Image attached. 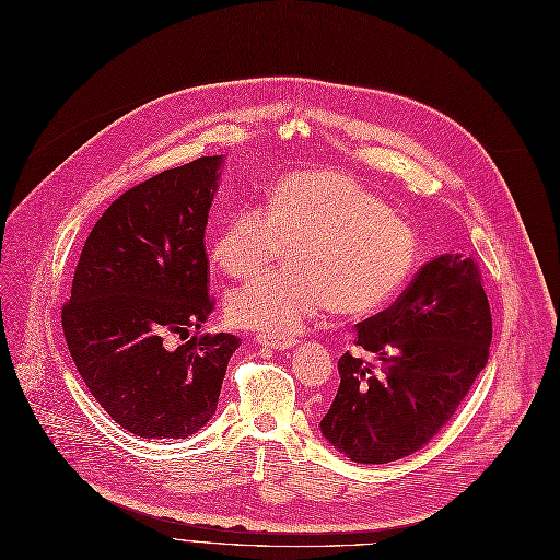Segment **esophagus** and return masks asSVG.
<instances>
[{
	"instance_id": "obj_1",
	"label": "esophagus",
	"mask_w": 560,
	"mask_h": 560,
	"mask_svg": "<svg viewBox=\"0 0 560 560\" xmlns=\"http://www.w3.org/2000/svg\"><path fill=\"white\" fill-rule=\"evenodd\" d=\"M264 349H273V351H287L294 346V337H280V335H257L255 339Z\"/></svg>"
}]
</instances>
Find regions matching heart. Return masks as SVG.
Instances as JSON below:
<instances>
[{
	"mask_svg": "<svg viewBox=\"0 0 560 560\" xmlns=\"http://www.w3.org/2000/svg\"><path fill=\"white\" fill-rule=\"evenodd\" d=\"M289 250L291 269L230 291L234 326L294 335L332 305L343 316L383 310L419 261L417 232L389 205L339 171L282 177L269 205L238 207L223 223L211 257L232 278H253Z\"/></svg>",
	"mask_w": 560,
	"mask_h": 560,
	"instance_id": "obj_1",
	"label": "heart"
}]
</instances>
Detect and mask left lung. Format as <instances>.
Instances as JSON below:
<instances>
[{
  "instance_id": "8db88e82",
  "label": "left lung",
  "mask_w": 560,
  "mask_h": 560,
  "mask_svg": "<svg viewBox=\"0 0 560 560\" xmlns=\"http://www.w3.org/2000/svg\"><path fill=\"white\" fill-rule=\"evenodd\" d=\"M492 314L471 257L423 264L392 307L358 324L355 343L381 371L339 358V389L324 438L353 463L385 465L429 444L488 364Z\"/></svg>"
}]
</instances>
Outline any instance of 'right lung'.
<instances>
[{
  "label": "right lung",
  "instance_id": "right-lung-1",
  "mask_svg": "<svg viewBox=\"0 0 560 560\" xmlns=\"http://www.w3.org/2000/svg\"><path fill=\"white\" fill-rule=\"evenodd\" d=\"M223 156H200L131 186L91 230L63 305L79 376L139 438H189L217 412L242 339L198 335L214 310L205 228ZM197 328L194 338L188 332ZM173 338L187 341L175 347Z\"/></svg>",
  "mask_w": 560,
  "mask_h": 560
}]
</instances>
